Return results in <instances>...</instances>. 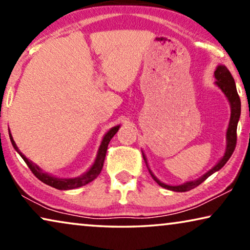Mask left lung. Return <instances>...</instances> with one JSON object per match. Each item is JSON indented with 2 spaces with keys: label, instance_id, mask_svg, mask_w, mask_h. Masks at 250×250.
I'll use <instances>...</instances> for the list:
<instances>
[{
  "label": "left lung",
  "instance_id": "8db88e82",
  "mask_svg": "<svg viewBox=\"0 0 250 250\" xmlns=\"http://www.w3.org/2000/svg\"><path fill=\"white\" fill-rule=\"evenodd\" d=\"M214 76H215V85L219 87V88L223 91V94L226 95L228 101L230 103V107H231V117H230V122H229V126H228L227 130V147H226V153L222 159L219 161L215 167L210 168V170L203 175L197 179V180L194 181H188L184 185H179V186H168L165 185L163 182H161L159 179H157L150 168L148 167V164H147V160L145 154L143 153V157L146 162L147 167H148V171L152 178L155 180L157 184H159L161 187H163L165 189H168V190L172 191H178V192H185V191H189L191 189L196 188L197 186H199L202 182L206 180L209 175H212L214 172L219 171L220 168H222L224 165L229 159L231 157L232 154H233V150L235 148V145H237V125H238V121L239 118H240V113H241V102H240V97H239L238 91H237V87H235V83L232 75L230 73L229 70L226 65H219L214 72Z\"/></svg>",
  "mask_w": 250,
  "mask_h": 250
}]
</instances>
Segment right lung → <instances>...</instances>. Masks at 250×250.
<instances>
[{"label":"right lung","mask_w":250,"mask_h":250,"mask_svg":"<svg viewBox=\"0 0 250 250\" xmlns=\"http://www.w3.org/2000/svg\"><path fill=\"white\" fill-rule=\"evenodd\" d=\"M119 128H120V125H115V126H113V128H111L110 130H108L106 133H105V136L103 137V140H102V143H101L100 148H98L96 160H95L94 164L91 165V167L89 168V170L87 171L86 173L80 175V177H78V178H71V179H61V178L53 177V175H50L47 173H44V172L42 171L41 168L37 167V165H35L33 162L28 160L27 157L20 152L18 147H17L15 140H13L12 135L10 133V131H9V136H10V140H11V143H12V146L15 147V149L19 153V155L22 157L24 162H26L28 167L30 168V171L33 172L35 177H36L37 179H40V180L42 182H44L45 185L51 186V187L59 189V190H69V189H76V188L83 187V186L89 184V182H91L94 179H96L98 177V174L101 173L102 168H103V164H104L105 155H106L108 143H110V140L112 138H113V136L115 135V133L118 132Z\"/></svg>","instance_id":"obj_1"}]
</instances>
